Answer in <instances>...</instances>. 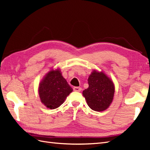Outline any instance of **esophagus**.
Listing matches in <instances>:
<instances>
[{
	"label": "esophagus",
	"mask_w": 150,
	"mask_h": 150,
	"mask_svg": "<svg viewBox=\"0 0 150 150\" xmlns=\"http://www.w3.org/2000/svg\"><path fill=\"white\" fill-rule=\"evenodd\" d=\"M73 90L74 91H76V92H79L81 91V88H80V87H74Z\"/></svg>",
	"instance_id": "34e87169"
}]
</instances>
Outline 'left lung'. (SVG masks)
<instances>
[{
  "label": "left lung",
  "instance_id": "obj_1",
  "mask_svg": "<svg viewBox=\"0 0 150 150\" xmlns=\"http://www.w3.org/2000/svg\"><path fill=\"white\" fill-rule=\"evenodd\" d=\"M89 87L83 94L91 109L103 111L110 105L115 93L112 81L103 72L94 71L88 79Z\"/></svg>",
  "mask_w": 150,
  "mask_h": 150
}]
</instances>
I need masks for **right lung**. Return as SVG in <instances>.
<instances>
[{"instance_id": "right-lung-1", "label": "right lung", "mask_w": 150, "mask_h": 150, "mask_svg": "<svg viewBox=\"0 0 150 150\" xmlns=\"http://www.w3.org/2000/svg\"><path fill=\"white\" fill-rule=\"evenodd\" d=\"M72 91V88L59 70L49 71L39 87L40 100L49 109L59 107Z\"/></svg>"}]
</instances>
